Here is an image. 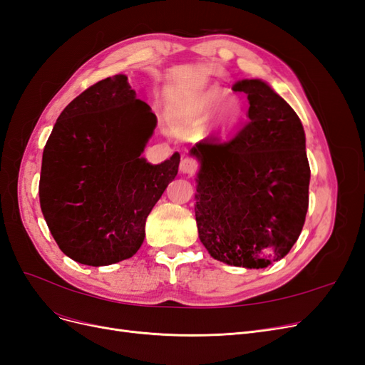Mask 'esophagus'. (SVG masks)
Wrapping results in <instances>:
<instances>
[{"mask_svg":"<svg viewBox=\"0 0 365 365\" xmlns=\"http://www.w3.org/2000/svg\"><path fill=\"white\" fill-rule=\"evenodd\" d=\"M180 170L184 175H193L197 170V163L193 158H184L180 164Z\"/></svg>","mask_w":365,"mask_h":365,"instance_id":"34e87169","label":"esophagus"}]
</instances>
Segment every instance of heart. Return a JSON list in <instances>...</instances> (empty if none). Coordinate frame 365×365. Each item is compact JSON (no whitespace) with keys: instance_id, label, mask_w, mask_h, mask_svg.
I'll return each mask as SVG.
<instances>
[{"instance_id":"b5f03b06","label":"heart","mask_w":365,"mask_h":365,"mask_svg":"<svg viewBox=\"0 0 365 365\" xmlns=\"http://www.w3.org/2000/svg\"><path fill=\"white\" fill-rule=\"evenodd\" d=\"M213 129L219 137H230L244 117V105L237 97H227L220 88L208 90L195 96L192 101L173 109L176 120H189L192 123H205L212 118Z\"/></svg>"}]
</instances>
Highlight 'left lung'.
Wrapping results in <instances>:
<instances>
[{"label": "left lung", "instance_id": "1", "mask_svg": "<svg viewBox=\"0 0 365 365\" xmlns=\"http://www.w3.org/2000/svg\"><path fill=\"white\" fill-rule=\"evenodd\" d=\"M248 123L228 143L200 141L195 216L200 240L231 267L267 268L300 236L309 205L306 137L288 102L260 79H242Z\"/></svg>", "mask_w": 365, "mask_h": 365}]
</instances>
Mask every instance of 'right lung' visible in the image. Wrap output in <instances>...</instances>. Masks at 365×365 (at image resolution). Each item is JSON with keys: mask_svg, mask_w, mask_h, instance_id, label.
<instances>
[{"mask_svg": "<svg viewBox=\"0 0 365 365\" xmlns=\"http://www.w3.org/2000/svg\"><path fill=\"white\" fill-rule=\"evenodd\" d=\"M155 126L125 74L97 82L61 113L42 153L39 201L65 256L106 267L140 250L180 165L178 152L161 164L141 157Z\"/></svg>", "mask_w": 365, "mask_h": 365, "instance_id": "obj_1", "label": "right lung"}]
</instances>
